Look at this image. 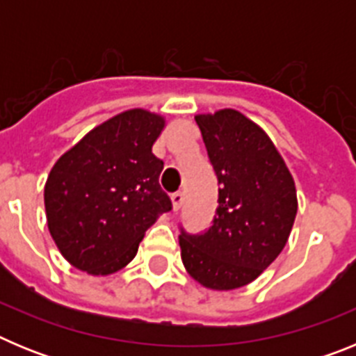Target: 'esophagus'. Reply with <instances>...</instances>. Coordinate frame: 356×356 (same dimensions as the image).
I'll list each match as a JSON object with an SVG mask.
<instances>
[{
  "mask_svg": "<svg viewBox=\"0 0 356 356\" xmlns=\"http://www.w3.org/2000/svg\"><path fill=\"white\" fill-rule=\"evenodd\" d=\"M171 203H172V210H180L181 205H184V194L181 193H175L171 194Z\"/></svg>",
  "mask_w": 356,
  "mask_h": 356,
  "instance_id": "obj_1",
  "label": "esophagus"
}]
</instances>
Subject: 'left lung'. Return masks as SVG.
<instances>
[{
    "label": "left lung",
    "instance_id": "obj_1",
    "mask_svg": "<svg viewBox=\"0 0 356 356\" xmlns=\"http://www.w3.org/2000/svg\"><path fill=\"white\" fill-rule=\"evenodd\" d=\"M219 180L213 225L181 234L185 269L212 291H234L259 278L285 248L298 212L291 171L271 137L238 110L197 114Z\"/></svg>",
    "mask_w": 356,
    "mask_h": 356
}]
</instances>
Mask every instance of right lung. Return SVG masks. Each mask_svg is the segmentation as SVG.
I'll use <instances>...</instances> for the list:
<instances>
[{
  "mask_svg": "<svg viewBox=\"0 0 356 356\" xmlns=\"http://www.w3.org/2000/svg\"><path fill=\"white\" fill-rule=\"evenodd\" d=\"M165 118L124 110L83 135L56 160L44 185L48 229L72 267L92 276L121 271L171 200L153 144Z\"/></svg>",
  "mask_w": 356,
  "mask_h": 356,
  "instance_id": "right-lung-1",
  "label": "right lung"
}]
</instances>
